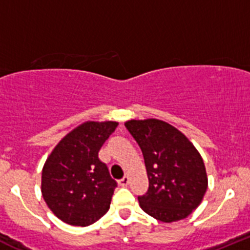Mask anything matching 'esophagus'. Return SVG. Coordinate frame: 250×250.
Returning <instances> with one entry per match:
<instances>
[{"instance_id": "obj_1", "label": "esophagus", "mask_w": 250, "mask_h": 250, "mask_svg": "<svg viewBox=\"0 0 250 250\" xmlns=\"http://www.w3.org/2000/svg\"><path fill=\"white\" fill-rule=\"evenodd\" d=\"M128 183H129V177L128 176H125L123 178H121L120 181H118V184H120L121 187H127Z\"/></svg>"}]
</instances>
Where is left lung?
<instances>
[{"mask_svg":"<svg viewBox=\"0 0 250 250\" xmlns=\"http://www.w3.org/2000/svg\"><path fill=\"white\" fill-rule=\"evenodd\" d=\"M144 156L149 188L139 195L140 208L154 219L173 222L197 209L208 189L202 156L188 138L164 121L125 123Z\"/></svg>","mask_w":250,"mask_h":250,"instance_id":"obj_1","label":"left lung"}]
</instances>
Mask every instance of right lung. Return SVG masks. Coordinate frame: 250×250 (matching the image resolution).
Instances as JSON below:
<instances>
[{
	"mask_svg": "<svg viewBox=\"0 0 250 250\" xmlns=\"http://www.w3.org/2000/svg\"><path fill=\"white\" fill-rule=\"evenodd\" d=\"M117 122H89L74 128L46 160L41 193L51 211L72 226H89L110 209L117 182L99 159Z\"/></svg>",
	"mask_w": 250,
	"mask_h": 250,
	"instance_id": "1",
	"label": "right lung"
}]
</instances>
